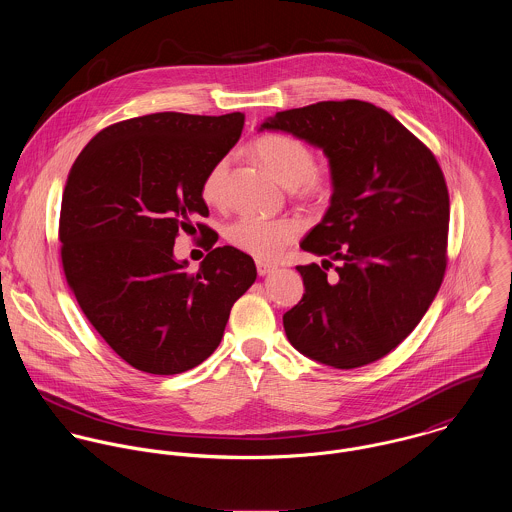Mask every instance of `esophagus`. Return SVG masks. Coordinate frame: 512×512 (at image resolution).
<instances>
[{"label":"esophagus","mask_w":512,"mask_h":512,"mask_svg":"<svg viewBox=\"0 0 512 512\" xmlns=\"http://www.w3.org/2000/svg\"><path fill=\"white\" fill-rule=\"evenodd\" d=\"M256 270H258V274L260 276H266V274H270L272 270H274V266L272 264H268V262H256Z\"/></svg>","instance_id":"1"}]
</instances>
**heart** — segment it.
<instances>
[{"instance_id":"heart-1","label":"heart","mask_w":512,"mask_h":512,"mask_svg":"<svg viewBox=\"0 0 512 512\" xmlns=\"http://www.w3.org/2000/svg\"><path fill=\"white\" fill-rule=\"evenodd\" d=\"M254 159L282 185L317 195L327 191V181L315 173V155L303 142L284 134H266L250 147ZM226 173V159L217 161L207 173L201 193L207 203H217ZM303 224L297 219H262L240 217L228 230V242L260 260L278 258L293 240L301 234Z\"/></svg>"}]
</instances>
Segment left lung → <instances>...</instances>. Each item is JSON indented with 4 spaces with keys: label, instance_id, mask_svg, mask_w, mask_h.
<instances>
[{
    "label": "left lung",
    "instance_id": "left-lung-1",
    "mask_svg": "<svg viewBox=\"0 0 512 512\" xmlns=\"http://www.w3.org/2000/svg\"><path fill=\"white\" fill-rule=\"evenodd\" d=\"M262 130L323 149L333 181L331 207L299 244L325 258L297 266L305 292L284 313L290 343L335 368L382 359L414 331L443 282L449 193L438 159L363 100L284 110Z\"/></svg>",
    "mask_w": 512,
    "mask_h": 512
}]
</instances>
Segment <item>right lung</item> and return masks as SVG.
<instances>
[{"label": "right lung", "mask_w": 512, "mask_h": 512, "mask_svg": "<svg viewBox=\"0 0 512 512\" xmlns=\"http://www.w3.org/2000/svg\"><path fill=\"white\" fill-rule=\"evenodd\" d=\"M242 126V112L147 114L98 132L71 167L59 222L67 282L100 337L142 372L179 374L209 359L256 280L248 254L213 248L211 236L197 274L173 256L179 230L209 217L203 181Z\"/></svg>", "instance_id": "1"}]
</instances>
